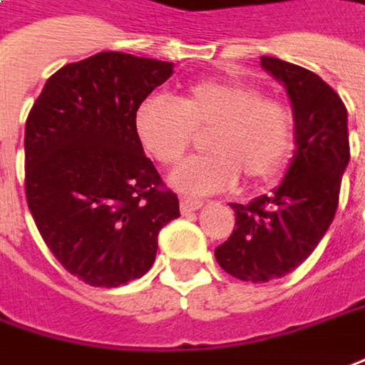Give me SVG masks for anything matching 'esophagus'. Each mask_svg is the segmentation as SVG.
Masks as SVG:
<instances>
[{"instance_id":"esophagus-1","label":"esophagus","mask_w":365,"mask_h":365,"mask_svg":"<svg viewBox=\"0 0 365 365\" xmlns=\"http://www.w3.org/2000/svg\"><path fill=\"white\" fill-rule=\"evenodd\" d=\"M200 207H202L200 200H192V198L187 197L180 198V212H182V215H190V212H195V210H198Z\"/></svg>"}]
</instances>
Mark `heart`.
Wrapping results in <instances>:
<instances>
[{
    "label": "heart",
    "instance_id": "b5f03b06",
    "mask_svg": "<svg viewBox=\"0 0 365 365\" xmlns=\"http://www.w3.org/2000/svg\"><path fill=\"white\" fill-rule=\"evenodd\" d=\"M135 135L150 157L173 165L205 137L207 155L187 158L170 185L190 195H215L235 187L240 175L260 182L280 173L294 139L292 109L242 81H202L178 93L173 103L150 97L135 110Z\"/></svg>",
    "mask_w": 365,
    "mask_h": 365
}]
</instances>
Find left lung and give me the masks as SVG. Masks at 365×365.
<instances>
[{"label": "left lung", "instance_id": "left-lung-1", "mask_svg": "<svg viewBox=\"0 0 365 365\" xmlns=\"http://www.w3.org/2000/svg\"><path fill=\"white\" fill-rule=\"evenodd\" d=\"M260 65L286 89L294 115V153L272 195L230 202L236 225L215 250L220 268L246 282L282 278L312 255L328 232L350 163L348 110L316 73L276 57Z\"/></svg>", "mask_w": 365, "mask_h": 365}]
</instances>
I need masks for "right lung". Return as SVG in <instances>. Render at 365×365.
Returning <instances> with one entry per match:
<instances>
[{
	"instance_id": "add662e5",
	"label": "right lung",
	"mask_w": 365,
	"mask_h": 365,
	"mask_svg": "<svg viewBox=\"0 0 365 365\" xmlns=\"http://www.w3.org/2000/svg\"><path fill=\"white\" fill-rule=\"evenodd\" d=\"M173 63L103 51L45 83L25 123V195L63 268L117 288L149 272L160 228L180 216L133 119Z\"/></svg>"
}]
</instances>
